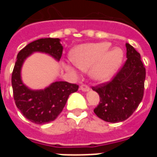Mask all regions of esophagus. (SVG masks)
I'll return each mask as SVG.
<instances>
[{
	"instance_id": "34e87169",
	"label": "esophagus",
	"mask_w": 157,
	"mask_h": 157,
	"mask_svg": "<svg viewBox=\"0 0 157 157\" xmlns=\"http://www.w3.org/2000/svg\"><path fill=\"white\" fill-rule=\"evenodd\" d=\"M80 89L82 90V92H89L90 91V88H89V86H86V85H82L81 86H80Z\"/></svg>"
}]
</instances>
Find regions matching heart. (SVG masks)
<instances>
[{"instance_id":"1","label":"heart","mask_w":157,"mask_h":157,"mask_svg":"<svg viewBox=\"0 0 157 157\" xmlns=\"http://www.w3.org/2000/svg\"><path fill=\"white\" fill-rule=\"evenodd\" d=\"M109 42L87 43L76 46L70 52V59L75 66L83 71L89 70L90 77L99 83L109 82L118 72L124 60L120 48H110ZM67 71L75 74V69L65 65Z\"/></svg>"}]
</instances>
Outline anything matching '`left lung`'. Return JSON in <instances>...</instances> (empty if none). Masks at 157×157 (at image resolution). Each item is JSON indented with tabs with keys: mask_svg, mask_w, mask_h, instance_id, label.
Masks as SVG:
<instances>
[{
	"mask_svg": "<svg viewBox=\"0 0 157 157\" xmlns=\"http://www.w3.org/2000/svg\"><path fill=\"white\" fill-rule=\"evenodd\" d=\"M125 46L127 60L123 68L110 82L93 87L100 97L94 113L109 123L126 120L138 108L144 94L145 69L140 55L128 43Z\"/></svg>",
	"mask_w": 157,
	"mask_h": 157,
	"instance_id": "left-lung-1",
	"label": "left lung"
}]
</instances>
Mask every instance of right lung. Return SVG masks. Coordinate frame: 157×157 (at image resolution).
<instances>
[{"label":"right lung","mask_w":157,"mask_h":157,"mask_svg":"<svg viewBox=\"0 0 157 157\" xmlns=\"http://www.w3.org/2000/svg\"><path fill=\"white\" fill-rule=\"evenodd\" d=\"M63 46L59 39H40L26 45L17 56L12 75L14 100L22 115L32 123L44 124L54 121L62 112L69 96L78 90V86L67 82H55L44 89L29 87L22 79V65L33 53H43L56 61L61 58Z\"/></svg>","instance_id":"1"}]
</instances>
